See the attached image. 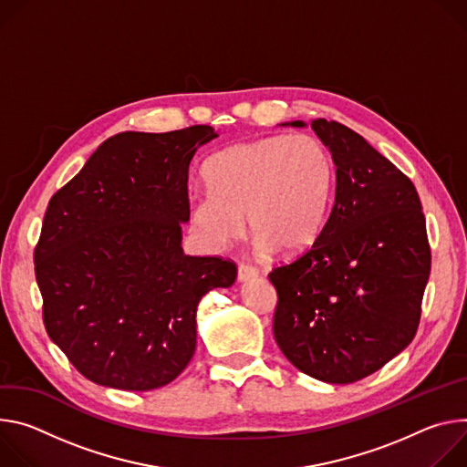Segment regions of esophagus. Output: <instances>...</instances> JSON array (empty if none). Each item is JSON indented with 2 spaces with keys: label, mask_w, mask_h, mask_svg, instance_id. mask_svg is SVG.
I'll return each instance as SVG.
<instances>
[{
  "label": "esophagus",
  "mask_w": 467,
  "mask_h": 467,
  "mask_svg": "<svg viewBox=\"0 0 467 467\" xmlns=\"http://www.w3.org/2000/svg\"><path fill=\"white\" fill-rule=\"evenodd\" d=\"M257 276V271L254 269V267H248V265H239V269H237V280L241 282V284H244V282H250V280H254Z\"/></svg>",
  "instance_id": "34e87169"
}]
</instances>
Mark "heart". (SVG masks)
<instances>
[{
	"mask_svg": "<svg viewBox=\"0 0 467 467\" xmlns=\"http://www.w3.org/2000/svg\"><path fill=\"white\" fill-rule=\"evenodd\" d=\"M207 189L187 200V219L198 241L219 250L244 232L255 246L284 255L306 250L327 219L334 185L328 148L312 133L271 135L230 146L205 167Z\"/></svg>",
	"mask_w": 467,
	"mask_h": 467,
	"instance_id": "heart-1",
	"label": "heart"
}]
</instances>
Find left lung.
<instances>
[{
	"label": "left lung",
	"mask_w": 467,
	"mask_h": 467,
	"mask_svg": "<svg viewBox=\"0 0 467 467\" xmlns=\"http://www.w3.org/2000/svg\"><path fill=\"white\" fill-rule=\"evenodd\" d=\"M309 126L332 155L334 202L312 248L269 275L278 293L273 330L298 371L350 384L416 336L431 246L420 194L389 160L343 124Z\"/></svg>",
	"instance_id": "1"
}]
</instances>
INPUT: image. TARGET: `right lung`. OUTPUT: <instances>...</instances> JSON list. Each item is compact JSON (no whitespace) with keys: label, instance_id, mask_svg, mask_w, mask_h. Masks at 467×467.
Listing matches in <instances>:
<instances>
[{"label":"right lung","instance_id":"obj_1","mask_svg":"<svg viewBox=\"0 0 467 467\" xmlns=\"http://www.w3.org/2000/svg\"><path fill=\"white\" fill-rule=\"evenodd\" d=\"M212 126L124 131L49 200L35 250L46 332L94 384L148 391L196 348V307L237 278L232 262L187 255L189 165Z\"/></svg>","mask_w":467,"mask_h":467}]
</instances>
